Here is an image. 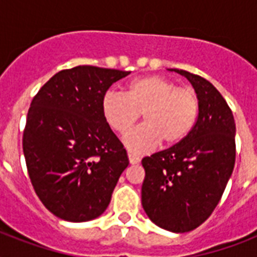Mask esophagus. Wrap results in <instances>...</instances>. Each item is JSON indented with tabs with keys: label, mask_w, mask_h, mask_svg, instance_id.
Masks as SVG:
<instances>
[{
	"label": "esophagus",
	"mask_w": 257,
	"mask_h": 257,
	"mask_svg": "<svg viewBox=\"0 0 257 257\" xmlns=\"http://www.w3.org/2000/svg\"><path fill=\"white\" fill-rule=\"evenodd\" d=\"M128 159L131 164H139V163H140V159L137 156H135V155H132V153H129Z\"/></svg>",
	"instance_id": "obj_1"
}]
</instances>
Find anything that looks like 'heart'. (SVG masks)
<instances>
[{
    "instance_id": "b5f03b06",
    "label": "heart",
    "mask_w": 257,
    "mask_h": 257,
    "mask_svg": "<svg viewBox=\"0 0 257 257\" xmlns=\"http://www.w3.org/2000/svg\"><path fill=\"white\" fill-rule=\"evenodd\" d=\"M199 97L192 88L177 86L163 76L133 80L125 94L109 90L101 100L105 121L125 133L143 113L145 124L126 133L122 143L129 152L143 155L157 145L179 144L192 132L199 117Z\"/></svg>"
}]
</instances>
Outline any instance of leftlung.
<instances>
[{"mask_svg": "<svg viewBox=\"0 0 257 257\" xmlns=\"http://www.w3.org/2000/svg\"><path fill=\"white\" fill-rule=\"evenodd\" d=\"M191 82L200 110L192 132L179 144L144 157L141 204L153 223L167 231L195 229L219 204L235 167V120L211 82L187 70L171 69Z\"/></svg>", "mask_w": 257, "mask_h": 257, "instance_id": "8db88e82", "label": "left lung"}]
</instances>
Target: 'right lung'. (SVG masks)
<instances>
[{
    "label": "right lung",
    "instance_id": "right-lung-1",
    "mask_svg": "<svg viewBox=\"0 0 257 257\" xmlns=\"http://www.w3.org/2000/svg\"><path fill=\"white\" fill-rule=\"evenodd\" d=\"M131 72L80 65L58 72L34 96L22 148L38 199L54 216L98 217L129 160L101 112L113 82Z\"/></svg>",
    "mask_w": 257,
    "mask_h": 257
}]
</instances>
